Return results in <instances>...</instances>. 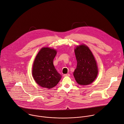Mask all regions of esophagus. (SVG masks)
<instances>
[{
    "label": "esophagus",
    "instance_id": "1",
    "mask_svg": "<svg viewBox=\"0 0 124 124\" xmlns=\"http://www.w3.org/2000/svg\"><path fill=\"white\" fill-rule=\"evenodd\" d=\"M63 77H66V76H70V74H64Z\"/></svg>",
    "mask_w": 124,
    "mask_h": 124
}]
</instances>
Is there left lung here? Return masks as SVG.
Segmentation results:
<instances>
[{
    "instance_id": "left-lung-1",
    "label": "left lung",
    "mask_w": 124,
    "mask_h": 124,
    "mask_svg": "<svg viewBox=\"0 0 124 124\" xmlns=\"http://www.w3.org/2000/svg\"><path fill=\"white\" fill-rule=\"evenodd\" d=\"M75 53L77 61L74 76L77 83L86 85L92 83L98 74V69L93 55L88 46L82 45L77 46Z\"/></svg>"
}]
</instances>
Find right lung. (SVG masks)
<instances>
[{
	"instance_id": "1",
	"label": "right lung",
	"mask_w": 124,
	"mask_h": 124,
	"mask_svg": "<svg viewBox=\"0 0 124 124\" xmlns=\"http://www.w3.org/2000/svg\"><path fill=\"white\" fill-rule=\"evenodd\" d=\"M56 50L42 48L37 55L32 67V75L36 82L42 87L52 88L59 83L61 76L53 65Z\"/></svg>"
}]
</instances>
